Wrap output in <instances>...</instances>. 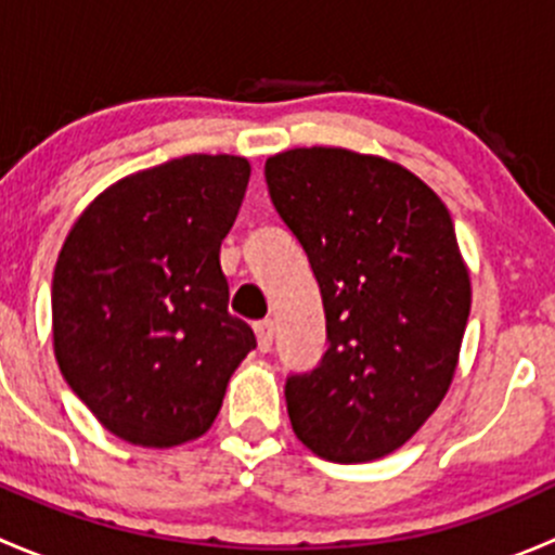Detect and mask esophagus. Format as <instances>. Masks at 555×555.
Segmentation results:
<instances>
[{
	"label": "esophagus",
	"mask_w": 555,
	"mask_h": 555,
	"mask_svg": "<svg viewBox=\"0 0 555 555\" xmlns=\"http://www.w3.org/2000/svg\"><path fill=\"white\" fill-rule=\"evenodd\" d=\"M255 333H257V346H260V351H271V346H273V322L271 319H260V322H255Z\"/></svg>",
	"instance_id": "obj_1"
}]
</instances>
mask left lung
I'll list each match as a JSON object with an SVG mask.
<instances>
[{
	"instance_id": "8db88e82",
	"label": "left lung",
	"mask_w": 555,
	"mask_h": 555,
	"mask_svg": "<svg viewBox=\"0 0 555 555\" xmlns=\"http://www.w3.org/2000/svg\"><path fill=\"white\" fill-rule=\"evenodd\" d=\"M284 225L309 255L327 351L284 384L300 443L338 464L397 451L449 391L469 276L443 201L402 166L340 147L266 160Z\"/></svg>"
}]
</instances>
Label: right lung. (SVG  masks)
Instances as JSON below:
<instances>
[{
  "mask_svg": "<svg viewBox=\"0 0 555 555\" xmlns=\"http://www.w3.org/2000/svg\"><path fill=\"white\" fill-rule=\"evenodd\" d=\"M236 155H184L104 190L53 273L66 384L117 438L169 449L204 435L257 346L228 311L220 244L249 184Z\"/></svg>",
  "mask_w": 555,
  "mask_h": 555,
  "instance_id": "obj_1",
  "label": "right lung"
}]
</instances>
